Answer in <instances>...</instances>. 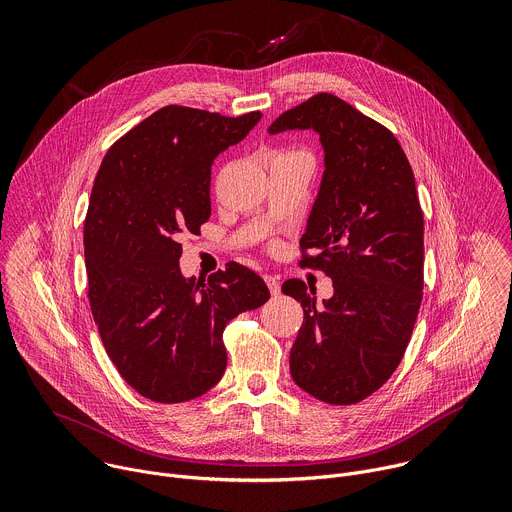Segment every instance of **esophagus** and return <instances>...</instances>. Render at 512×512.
Here are the masks:
<instances>
[{
    "instance_id": "1",
    "label": "esophagus",
    "mask_w": 512,
    "mask_h": 512,
    "mask_svg": "<svg viewBox=\"0 0 512 512\" xmlns=\"http://www.w3.org/2000/svg\"><path fill=\"white\" fill-rule=\"evenodd\" d=\"M265 283H267V287H269V291H271V296H277L279 291H281V285H279L277 277H273V275H265Z\"/></svg>"
}]
</instances>
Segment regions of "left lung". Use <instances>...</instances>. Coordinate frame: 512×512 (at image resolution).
I'll use <instances>...</instances> for the list:
<instances>
[{"instance_id":"left-lung-1","label":"left lung","mask_w":512,"mask_h":512,"mask_svg":"<svg viewBox=\"0 0 512 512\" xmlns=\"http://www.w3.org/2000/svg\"><path fill=\"white\" fill-rule=\"evenodd\" d=\"M314 129L324 176L300 247V265L332 277L316 306L300 279L281 285L304 308L289 352L291 379L330 405H352L399 367L423 298V212L395 135L330 93L281 113L269 133Z\"/></svg>"}]
</instances>
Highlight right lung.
Listing matches in <instances>:
<instances>
[{
	"label": "right lung",
	"mask_w": 512,
	"mask_h": 512,
	"mask_svg": "<svg viewBox=\"0 0 512 512\" xmlns=\"http://www.w3.org/2000/svg\"><path fill=\"white\" fill-rule=\"evenodd\" d=\"M261 119L168 105L103 158L85 218L89 302L119 375L156 403L210 391L227 369L225 326L269 300L265 281L227 263L208 279L180 271L184 233L210 216V166Z\"/></svg>",
	"instance_id": "obj_1"
}]
</instances>
